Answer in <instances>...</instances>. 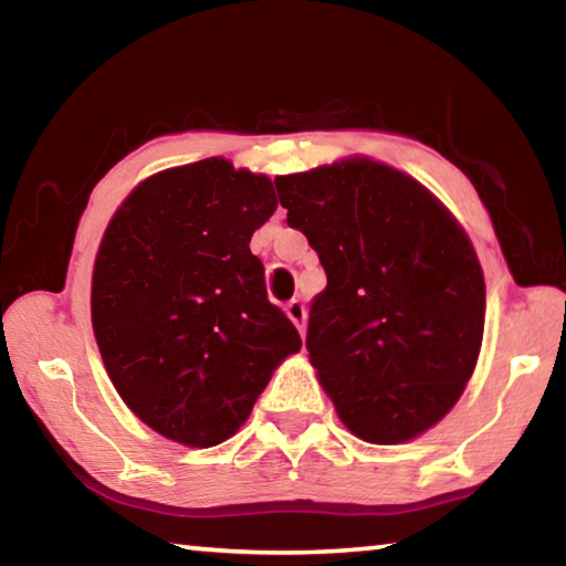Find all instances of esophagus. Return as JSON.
I'll use <instances>...</instances> for the list:
<instances>
[{"label":"esophagus","instance_id":"esophagus-1","mask_svg":"<svg viewBox=\"0 0 566 566\" xmlns=\"http://www.w3.org/2000/svg\"><path fill=\"white\" fill-rule=\"evenodd\" d=\"M286 317H290L294 324H296V329H300V334L304 337V329H306V310H304V302L302 300H290L286 302Z\"/></svg>","mask_w":566,"mask_h":566}]
</instances>
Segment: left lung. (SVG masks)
Returning a JSON list of instances; mask_svg holds the SVG:
<instances>
[{
    "mask_svg": "<svg viewBox=\"0 0 566 566\" xmlns=\"http://www.w3.org/2000/svg\"><path fill=\"white\" fill-rule=\"evenodd\" d=\"M274 187L327 272L306 352L337 415L371 444L421 434L457 405L482 347L484 274L464 229L419 181L371 159Z\"/></svg>",
    "mask_w": 566,
    "mask_h": 566,
    "instance_id": "obj_1",
    "label": "left lung"
}]
</instances>
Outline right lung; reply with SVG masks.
<instances>
[{"label": "right lung", "mask_w": 566, "mask_h": 566, "mask_svg": "<svg viewBox=\"0 0 566 566\" xmlns=\"http://www.w3.org/2000/svg\"><path fill=\"white\" fill-rule=\"evenodd\" d=\"M274 209L272 179L214 157L142 181L104 232L92 276L104 367L134 415L179 444L232 437L302 347L249 249Z\"/></svg>", "instance_id": "right-lung-1"}]
</instances>
